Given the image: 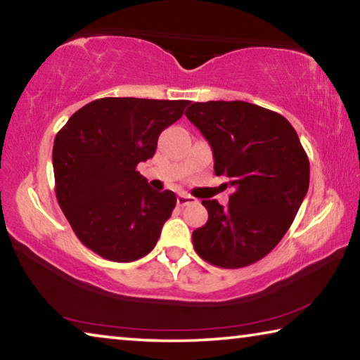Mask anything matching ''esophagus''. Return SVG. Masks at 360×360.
I'll return each instance as SVG.
<instances>
[{"label":"esophagus","instance_id":"1","mask_svg":"<svg viewBox=\"0 0 360 360\" xmlns=\"http://www.w3.org/2000/svg\"><path fill=\"white\" fill-rule=\"evenodd\" d=\"M176 203H178V206H187L191 203H195V198L187 193H179L178 198H176Z\"/></svg>","mask_w":360,"mask_h":360}]
</instances>
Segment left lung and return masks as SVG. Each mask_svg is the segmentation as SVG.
<instances>
[{"instance_id":"8db88e82","label":"left lung","mask_w":360,"mask_h":360,"mask_svg":"<svg viewBox=\"0 0 360 360\" xmlns=\"http://www.w3.org/2000/svg\"><path fill=\"white\" fill-rule=\"evenodd\" d=\"M186 115L233 188L227 206L202 202L208 222L193 230L195 251L221 268L255 264L281 241L308 192L307 152L288 119L252 103H193Z\"/></svg>"}]
</instances>
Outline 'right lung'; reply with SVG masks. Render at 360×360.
I'll return each instance as SVG.
<instances>
[{"instance_id": "right-lung-1", "label": "right lung", "mask_w": 360, "mask_h": 360, "mask_svg": "<svg viewBox=\"0 0 360 360\" xmlns=\"http://www.w3.org/2000/svg\"><path fill=\"white\" fill-rule=\"evenodd\" d=\"M191 101L100 98L71 115L53 141L56 195L84 246L112 262L144 257L176 206L136 167Z\"/></svg>"}]
</instances>
